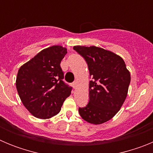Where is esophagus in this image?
<instances>
[{
    "instance_id": "34e87169",
    "label": "esophagus",
    "mask_w": 153,
    "mask_h": 153,
    "mask_svg": "<svg viewBox=\"0 0 153 153\" xmlns=\"http://www.w3.org/2000/svg\"><path fill=\"white\" fill-rule=\"evenodd\" d=\"M72 86H73V87H74V89L76 88V86H77V82H76V81L74 82V83H72Z\"/></svg>"
}]
</instances>
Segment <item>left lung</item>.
<instances>
[{"instance_id":"1","label":"left lung","mask_w":153,"mask_h":153,"mask_svg":"<svg viewBox=\"0 0 153 153\" xmlns=\"http://www.w3.org/2000/svg\"><path fill=\"white\" fill-rule=\"evenodd\" d=\"M88 65L90 100L79 108L80 117L95 125L111 120L118 113L127 97L130 74L123 58L109 51L95 46L74 47Z\"/></svg>"}]
</instances>
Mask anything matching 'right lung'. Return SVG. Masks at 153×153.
<instances>
[{
    "label": "right lung",
    "instance_id": "right-lung-1",
    "mask_svg": "<svg viewBox=\"0 0 153 153\" xmlns=\"http://www.w3.org/2000/svg\"><path fill=\"white\" fill-rule=\"evenodd\" d=\"M67 48L56 45L47 47L18 70L16 87L24 106L33 117L50 119L60 113L72 87L63 81L60 63Z\"/></svg>",
    "mask_w": 153,
    "mask_h": 153
}]
</instances>
